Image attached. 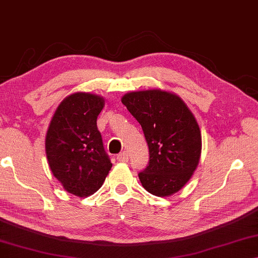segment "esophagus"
Listing matches in <instances>:
<instances>
[{
  "instance_id": "1",
  "label": "esophagus",
  "mask_w": 258,
  "mask_h": 258,
  "mask_svg": "<svg viewBox=\"0 0 258 258\" xmlns=\"http://www.w3.org/2000/svg\"><path fill=\"white\" fill-rule=\"evenodd\" d=\"M117 159H118V161H120V162H127L128 161V154L126 153V152H122V153L118 154Z\"/></svg>"
}]
</instances>
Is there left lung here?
<instances>
[{
  "label": "left lung",
  "mask_w": 258,
  "mask_h": 258,
  "mask_svg": "<svg viewBox=\"0 0 258 258\" xmlns=\"http://www.w3.org/2000/svg\"><path fill=\"white\" fill-rule=\"evenodd\" d=\"M121 103L143 127L150 162L139 173L155 197H170L186 184L201 157V132L194 114L175 93L160 89L128 92Z\"/></svg>",
  "instance_id": "1"
}]
</instances>
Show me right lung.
<instances>
[{
    "label": "right lung",
    "mask_w": 258,
    "mask_h": 258,
    "mask_svg": "<svg viewBox=\"0 0 258 258\" xmlns=\"http://www.w3.org/2000/svg\"><path fill=\"white\" fill-rule=\"evenodd\" d=\"M105 99L76 92L58 105L45 137V153L53 176L76 197H90L103 186L112 164L104 150L97 118Z\"/></svg>",
    "instance_id": "obj_1"
}]
</instances>
